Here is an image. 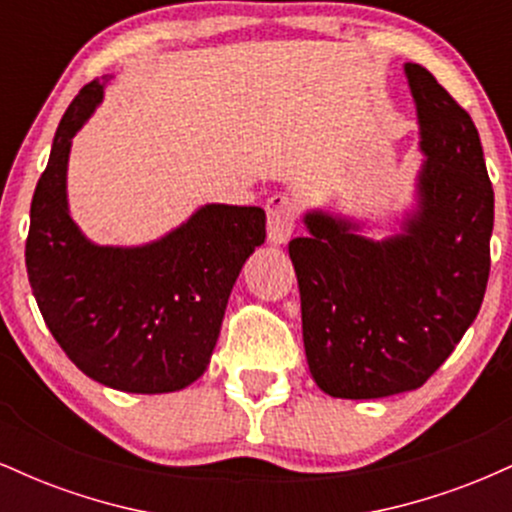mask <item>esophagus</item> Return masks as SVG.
Segmentation results:
<instances>
[{
  "mask_svg": "<svg viewBox=\"0 0 512 512\" xmlns=\"http://www.w3.org/2000/svg\"><path fill=\"white\" fill-rule=\"evenodd\" d=\"M298 209L296 199L289 195H274L267 202V233L272 243H286L291 238L293 228L298 223Z\"/></svg>",
  "mask_w": 512,
  "mask_h": 512,
  "instance_id": "1",
  "label": "esophagus"
}]
</instances>
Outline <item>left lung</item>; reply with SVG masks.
Instances as JSON below:
<instances>
[{
  "label": "left lung",
  "mask_w": 512,
  "mask_h": 512,
  "mask_svg": "<svg viewBox=\"0 0 512 512\" xmlns=\"http://www.w3.org/2000/svg\"><path fill=\"white\" fill-rule=\"evenodd\" d=\"M421 125V211L404 236L373 243L308 214L289 255L303 344L332 397L416 390L477 317L491 269L493 187L472 117L421 64H407Z\"/></svg>",
  "instance_id": "left-lung-1"
}]
</instances>
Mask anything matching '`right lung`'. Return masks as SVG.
Returning <instances> with one entry per match:
<instances>
[{
  "instance_id": "add662e5",
  "label": "right lung",
  "mask_w": 512,
  "mask_h": 512,
  "mask_svg": "<svg viewBox=\"0 0 512 512\" xmlns=\"http://www.w3.org/2000/svg\"><path fill=\"white\" fill-rule=\"evenodd\" d=\"M101 96L93 79L57 127L31 202L28 281L52 337L88 378L139 395L175 392L209 366L233 284L264 243V211L209 204L144 248L88 243L67 211V158Z\"/></svg>"
}]
</instances>
